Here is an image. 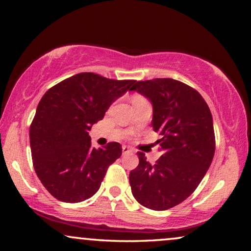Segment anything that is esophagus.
Instances as JSON below:
<instances>
[{
	"label": "esophagus",
	"instance_id": "obj_1",
	"mask_svg": "<svg viewBox=\"0 0 251 251\" xmlns=\"http://www.w3.org/2000/svg\"><path fill=\"white\" fill-rule=\"evenodd\" d=\"M122 150H123V155H126V154H129V152H133V151H131V148H129L128 146H123Z\"/></svg>",
	"mask_w": 251,
	"mask_h": 251
}]
</instances>
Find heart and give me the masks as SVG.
Instances as JSON below:
<instances>
[{
  "label": "heart",
  "mask_w": 251,
  "mask_h": 251,
  "mask_svg": "<svg viewBox=\"0 0 251 251\" xmlns=\"http://www.w3.org/2000/svg\"><path fill=\"white\" fill-rule=\"evenodd\" d=\"M135 97H137V96H135Z\"/></svg>",
  "instance_id": "1"
}]
</instances>
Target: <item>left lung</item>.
Returning <instances> with one entry per match:
<instances>
[{
  "instance_id": "obj_1",
  "label": "left lung",
  "mask_w": 251,
  "mask_h": 251,
  "mask_svg": "<svg viewBox=\"0 0 251 251\" xmlns=\"http://www.w3.org/2000/svg\"><path fill=\"white\" fill-rule=\"evenodd\" d=\"M131 91L152 104L151 126L163 151L154 165L137 152L139 164L129 173L131 193L144 207L166 210L195 192L214 158L210 109L196 90L173 78L139 80Z\"/></svg>"
}]
</instances>
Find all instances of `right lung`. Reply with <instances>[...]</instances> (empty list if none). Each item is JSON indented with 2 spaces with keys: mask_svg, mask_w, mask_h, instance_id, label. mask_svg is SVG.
I'll return each instance as SVG.
<instances>
[{
  "mask_svg": "<svg viewBox=\"0 0 251 251\" xmlns=\"http://www.w3.org/2000/svg\"><path fill=\"white\" fill-rule=\"evenodd\" d=\"M135 82L86 72L62 80L42 97L29 127V144L36 175L53 197L80 202L100 189L122 146L112 142L93 147L88 130Z\"/></svg>",
  "mask_w": 251,
  "mask_h": 251,
  "instance_id": "right-lung-1",
  "label": "right lung"
}]
</instances>
